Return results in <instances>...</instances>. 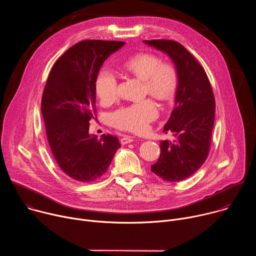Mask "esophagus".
I'll return each mask as SVG.
<instances>
[{
  "label": "esophagus",
  "mask_w": 256,
  "mask_h": 256,
  "mask_svg": "<svg viewBox=\"0 0 256 256\" xmlns=\"http://www.w3.org/2000/svg\"><path fill=\"white\" fill-rule=\"evenodd\" d=\"M134 138L132 136H124V138H120V142L122 144H128V142H134Z\"/></svg>",
  "instance_id": "esophagus-1"
}]
</instances>
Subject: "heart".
<instances>
[{
	"instance_id": "obj_1",
	"label": "heart",
	"mask_w": 256,
	"mask_h": 256,
	"mask_svg": "<svg viewBox=\"0 0 256 256\" xmlns=\"http://www.w3.org/2000/svg\"><path fill=\"white\" fill-rule=\"evenodd\" d=\"M130 75L142 81L144 95H150L161 102L170 101L178 87V72L169 62H161V60L152 54H138L122 66ZM95 89L100 101L104 104L112 103L118 96V80L114 72L108 68L99 72L96 78ZM159 109L152 99L120 108L112 114V124L122 130L132 132H144L149 124L157 118Z\"/></svg>"
}]
</instances>
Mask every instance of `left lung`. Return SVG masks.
Instances as JSON below:
<instances>
[{
	"label": "left lung",
	"instance_id": "1",
	"mask_svg": "<svg viewBox=\"0 0 256 256\" xmlns=\"http://www.w3.org/2000/svg\"><path fill=\"white\" fill-rule=\"evenodd\" d=\"M167 54L178 72L175 107L164 126L173 140L160 142V157L151 170L165 181L192 176L208 156L214 122V97L204 68L179 42L167 40H144Z\"/></svg>",
	"mask_w": 256,
	"mask_h": 256
}]
</instances>
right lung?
I'll list each match as a JSON object with an SVG mask.
<instances>
[{
	"mask_svg": "<svg viewBox=\"0 0 256 256\" xmlns=\"http://www.w3.org/2000/svg\"><path fill=\"white\" fill-rule=\"evenodd\" d=\"M124 46V42L83 40L70 48L50 70L42 98L46 136L58 165L74 180L99 179L120 147L114 136H90L89 122L96 116L98 72Z\"/></svg>",
	"mask_w": 256,
	"mask_h": 256,
	"instance_id": "obj_1",
	"label": "right lung"
}]
</instances>
